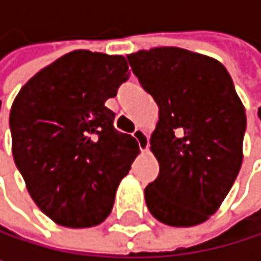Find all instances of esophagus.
Returning <instances> with one entry per match:
<instances>
[{
	"label": "esophagus",
	"mask_w": 261,
	"mask_h": 261,
	"mask_svg": "<svg viewBox=\"0 0 261 261\" xmlns=\"http://www.w3.org/2000/svg\"><path fill=\"white\" fill-rule=\"evenodd\" d=\"M133 137L137 140L139 148H140L142 151H146V149H148V146H149V140H148V134H146L145 131L140 130V128H136L134 133H133Z\"/></svg>",
	"instance_id": "1"
}]
</instances>
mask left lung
Here are the masks:
<instances>
[{
	"instance_id": "obj_1",
	"label": "left lung",
	"mask_w": 261,
	"mask_h": 261,
	"mask_svg": "<svg viewBox=\"0 0 261 261\" xmlns=\"http://www.w3.org/2000/svg\"><path fill=\"white\" fill-rule=\"evenodd\" d=\"M159 106L151 151L160 172L145 189L151 215L171 227L205 222L228 195L243 159L245 107L218 60L175 46L127 56Z\"/></svg>"
}]
</instances>
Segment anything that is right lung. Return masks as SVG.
<instances>
[{"label":"right lung","mask_w":261,"mask_h":261,"mask_svg":"<svg viewBox=\"0 0 261 261\" xmlns=\"http://www.w3.org/2000/svg\"><path fill=\"white\" fill-rule=\"evenodd\" d=\"M128 75L122 56L77 49L39 71L13 101L15 163L33 201L59 225L101 224L139 154L104 106Z\"/></svg>","instance_id":"1"}]
</instances>
